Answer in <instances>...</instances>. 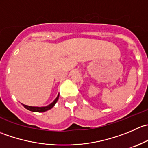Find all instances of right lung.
<instances>
[{
	"label": "right lung",
	"instance_id": "right-lung-1",
	"mask_svg": "<svg viewBox=\"0 0 148 148\" xmlns=\"http://www.w3.org/2000/svg\"><path fill=\"white\" fill-rule=\"evenodd\" d=\"M59 97V95H58L57 97L55 99V100L52 103H51L49 105L46 106V107H31V106H28V105H26V104H23V106L25 107V108L27 109V110H30V111L31 112H46L47 111V110L51 109L52 107L55 105V104H56V102L58 101Z\"/></svg>",
	"mask_w": 148,
	"mask_h": 148
}]
</instances>
